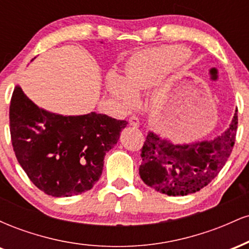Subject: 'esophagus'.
I'll use <instances>...</instances> for the list:
<instances>
[{"label": "esophagus", "instance_id": "34e87169", "mask_svg": "<svg viewBox=\"0 0 249 249\" xmlns=\"http://www.w3.org/2000/svg\"><path fill=\"white\" fill-rule=\"evenodd\" d=\"M128 123H130L131 126H133V127L139 126V121L136 116H131L130 118H128Z\"/></svg>", "mask_w": 249, "mask_h": 249}]
</instances>
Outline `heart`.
Instances as JSON below:
<instances>
[{"mask_svg":"<svg viewBox=\"0 0 249 249\" xmlns=\"http://www.w3.org/2000/svg\"><path fill=\"white\" fill-rule=\"evenodd\" d=\"M186 56V50L176 47L141 51L127 62L123 82L113 77L108 81V89L124 104L132 105L134 95L156 85Z\"/></svg>","mask_w":249,"mask_h":249,"instance_id":"b5f03b06","label":"heart"}]
</instances>
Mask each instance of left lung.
Listing matches in <instances>:
<instances>
[{"label": "left lung", "mask_w": 249, "mask_h": 249, "mask_svg": "<svg viewBox=\"0 0 249 249\" xmlns=\"http://www.w3.org/2000/svg\"><path fill=\"white\" fill-rule=\"evenodd\" d=\"M238 110L226 132L210 142L173 145L148 132L141 148L139 174L147 186L167 196H187L207 186L232 153Z\"/></svg>", "instance_id": "8db88e82"}]
</instances>
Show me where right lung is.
<instances>
[{"mask_svg": "<svg viewBox=\"0 0 249 249\" xmlns=\"http://www.w3.org/2000/svg\"><path fill=\"white\" fill-rule=\"evenodd\" d=\"M10 136L19 165L39 190L72 196L91 190L103 172L104 157L117 144L125 121L91 112H47L16 85L9 107Z\"/></svg>", "mask_w": 249, "mask_h": 249, "instance_id": "add662e5", "label": "right lung"}]
</instances>
